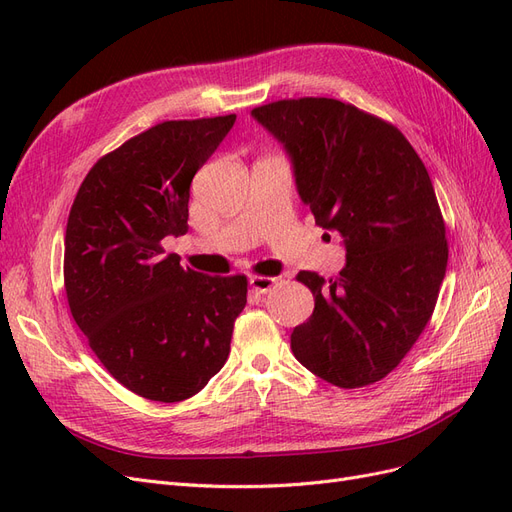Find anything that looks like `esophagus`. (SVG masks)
<instances>
[{"label": "esophagus", "mask_w": 512, "mask_h": 512, "mask_svg": "<svg viewBox=\"0 0 512 512\" xmlns=\"http://www.w3.org/2000/svg\"><path fill=\"white\" fill-rule=\"evenodd\" d=\"M275 284H277V277H269V275H252L250 277V288L258 294L269 292Z\"/></svg>", "instance_id": "1"}]
</instances>
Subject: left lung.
<instances>
[{"instance_id":"obj_1","label":"left lung","mask_w":512,"mask_h":512,"mask_svg":"<svg viewBox=\"0 0 512 512\" xmlns=\"http://www.w3.org/2000/svg\"><path fill=\"white\" fill-rule=\"evenodd\" d=\"M252 115L286 147L316 224L346 245L335 280L297 275L314 314L290 348L339 389L374 384L416 344L446 273V226L427 168L393 123L348 102L277 100Z\"/></svg>"}]
</instances>
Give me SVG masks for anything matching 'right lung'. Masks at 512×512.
<instances>
[{"mask_svg":"<svg viewBox=\"0 0 512 512\" xmlns=\"http://www.w3.org/2000/svg\"><path fill=\"white\" fill-rule=\"evenodd\" d=\"M237 115L162 121L102 156L66 226L74 322L117 382L175 404L218 374L247 303L245 275H205L164 254L188 232L190 185Z\"/></svg>","mask_w":512,"mask_h":512,"instance_id":"obj_1","label":"right lung"}]
</instances>
